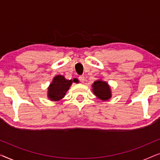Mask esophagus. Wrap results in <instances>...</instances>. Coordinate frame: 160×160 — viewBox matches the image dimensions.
<instances>
[{"mask_svg":"<svg viewBox=\"0 0 160 160\" xmlns=\"http://www.w3.org/2000/svg\"><path fill=\"white\" fill-rule=\"evenodd\" d=\"M78 79H79V81H80L81 82L84 83V80H85L84 76H80L79 77H78Z\"/></svg>","mask_w":160,"mask_h":160,"instance_id":"obj_1","label":"esophagus"}]
</instances>
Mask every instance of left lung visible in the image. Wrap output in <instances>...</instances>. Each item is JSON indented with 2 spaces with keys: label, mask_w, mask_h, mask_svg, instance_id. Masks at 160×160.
<instances>
[{
  "label": "left lung",
  "mask_w": 160,
  "mask_h": 160,
  "mask_svg": "<svg viewBox=\"0 0 160 160\" xmlns=\"http://www.w3.org/2000/svg\"><path fill=\"white\" fill-rule=\"evenodd\" d=\"M92 92L97 98L102 100H108L111 98L110 87L108 83L102 80L95 81L93 83Z\"/></svg>",
  "instance_id": "1"
}]
</instances>
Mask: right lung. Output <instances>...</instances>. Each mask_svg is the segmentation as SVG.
Here are the masks:
<instances>
[{
	"label": "right lung",
	"mask_w": 160,
	"mask_h": 160,
	"mask_svg": "<svg viewBox=\"0 0 160 160\" xmlns=\"http://www.w3.org/2000/svg\"><path fill=\"white\" fill-rule=\"evenodd\" d=\"M78 81L76 78L67 80L62 75H58L54 77L52 82L48 87V98L52 101H58L65 97V93L68 90L72 83Z\"/></svg>",
	"instance_id": "obj_1"
}]
</instances>
